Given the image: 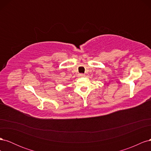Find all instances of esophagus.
I'll list each match as a JSON object with an SVG mask.
<instances>
[{
	"mask_svg": "<svg viewBox=\"0 0 151 151\" xmlns=\"http://www.w3.org/2000/svg\"><path fill=\"white\" fill-rule=\"evenodd\" d=\"M85 75L84 74H79V77H84Z\"/></svg>",
	"mask_w": 151,
	"mask_h": 151,
	"instance_id": "1",
	"label": "esophagus"
}]
</instances>
